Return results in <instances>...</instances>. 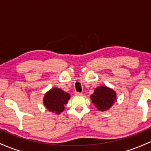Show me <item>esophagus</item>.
I'll use <instances>...</instances> for the list:
<instances>
[{"instance_id":"obj_1","label":"esophagus","mask_w":151,"mask_h":151,"mask_svg":"<svg viewBox=\"0 0 151 151\" xmlns=\"http://www.w3.org/2000/svg\"><path fill=\"white\" fill-rule=\"evenodd\" d=\"M75 95H76V96H81V95H82V93L75 92Z\"/></svg>"}]
</instances>
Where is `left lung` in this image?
I'll return each instance as SVG.
<instances>
[{"label": "left lung", "instance_id": "1", "mask_svg": "<svg viewBox=\"0 0 151 151\" xmlns=\"http://www.w3.org/2000/svg\"><path fill=\"white\" fill-rule=\"evenodd\" d=\"M93 104L97 110L105 111L109 110L116 101V93L106 86H99L90 96Z\"/></svg>", "mask_w": 151, "mask_h": 151}]
</instances>
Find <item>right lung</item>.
<instances>
[{
	"mask_svg": "<svg viewBox=\"0 0 151 151\" xmlns=\"http://www.w3.org/2000/svg\"><path fill=\"white\" fill-rule=\"evenodd\" d=\"M70 99V94L60 88H52L45 94L43 104L50 112L61 114L65 110V106Z\"/></svg>",
	"mask_w": 151,
	"mask_h": 151,
	"instance_id": "1",
	"label": "right lung"
}]
</instances>
